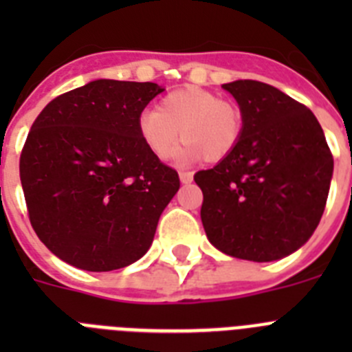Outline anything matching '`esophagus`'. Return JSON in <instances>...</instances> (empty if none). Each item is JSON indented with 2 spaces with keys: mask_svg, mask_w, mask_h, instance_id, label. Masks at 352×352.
Wrapping results in <instances>:
<instances>
[{
  "mask_svg": "<svg viewBox=\"0 0 352 352\" xmlns=\"http://www.w3.org/2000/svg\"><path fill=\"white\" fill-rule=\"evenodd\" d=\"M179 179H182V183H192L194 173H190V170H182V173H179Z\"/></svg>",
  "mask_w": 352,
  "mask_h": 352,
  "instance_id": "34e87169",
  "label": "esophagus"
}]
</instances>
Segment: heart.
Segmentation results:
<instances>
[{
    "mask_svg": "<svg viewBox=\"0 0 352 352\" xmlns=\"http://www.w3.org/2000/svg\"><path fill=\"white\" fill-rule=\"evenodd\" d=\"M243 126V113L236 102L195 86L170 91L158 109H146L138 118L139 138L157 158L169 157L182 135V162L201 157L223 160L238 148Z\"/></svg>",
    "mask_w": 352,
    "mask_h": 352,
    "instance_id": "1",
    "label": "heart"
}]
</instances>
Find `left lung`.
Segmentation results:
<instances>
[{
	"label": "left lung",
	"instance_id": "obj_1",
	"mask_svg": "<svg viewBox=\"0 0 352 352\" xmlns=\"http://www.w3.org/2000/svg\"><path fill=\"white\" fill-rule=\"evenodd\" d=\"M243 113L238 148L194 179L213 247L268 263L307 243L321 220L333 155L309 107L259 80L223 84Z\"/></svg>",
	"mask_w": 352,
	"mask_h": 352
}]
</instances>
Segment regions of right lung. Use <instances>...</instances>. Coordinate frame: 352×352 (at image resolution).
Returning a JSON list of instances; mask_svg holds the SVG:
<instances>
[{
	"instance_id": "1",
	"label": "right lung",
	"mask_w": 352,
	"mask_h": 352,
	"mask_svg": "<svg viewBox=\"0 0 352 352\" xmlns=\"http://www.w3.org/2000/svg\"><path fill=\"white\" fill-rule=\"evenodd\" d=\"M164 89L98 79L56 96L31 125L19 170L30 222L45 247L88 272L141 259L179 188L149 153L138 118Z\"/></svg>"
}]
</instances>
